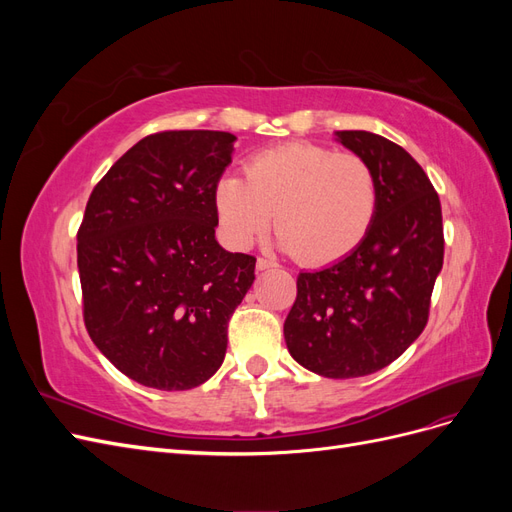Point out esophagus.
I'll use <instances>...</instances> for the list:
<instances>
[{
    "mask_svg": "<svg viewBox=\"0 0 512 512\" xmlns=\"http://www.w3.org/2000/svg\"><path fill=\"white\" fill-rule=\"evenodd\" d=\"M277 265L273 260H269V258H258L256 260V271H267V269H275Z\"/></svg>",
    "mask_w": 512,
    "mask_h": 512,
    "instance_id": "obj_1",
    "label": "esophagus"
}]
</instances>
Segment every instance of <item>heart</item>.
Listing matches in <instances>:
<instances>
[{"mask_svg":"<svg viewBox=\"0 0 512 512\" xmlns=\"http://www.w3.org/2000/svg\"><path fill=\"white\" fill-rule=\"evenodd\" d=\"M245 179L224 175L213 192L220 235L243 250L277 224L282 250L305 265L352 254L374 224V170L352 151L286 143L245 162Z\"/></svg>","mask_w":512,"mask_h":512,"instance_id":"obj_1","label":"heart"}]
</instances>
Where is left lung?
<instances>
[{
  "label": "left lung",
  "instance_id": "obj_1",
  "mask_svg": "<svg viewBox=\"0 0 512 512\" xmlns=\"http://www.w3.org/2000/svg\"><path fill=\"white\" fill-rule=\"evenodd\" d=\"M335 136L374 170L376 218L352 254L299 273L284 337L299 365L344 380L393 363L423 333L444 232L440 198L404 147L365 130Z\"/></svg>",
  "mask_w": 512,
  "mask_h": 512
}]
</instances>
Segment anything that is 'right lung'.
Returning a JSON list of instances; mask_svg holds the SVG:
<instances>
[{"mask_svg":"<svg viewBox=\"0 0 512 512\" xmlns=\"http://www.w3.org/2000/svg\"><path fill=\"white\" fill-rule=\"evenodd\" d=\"M237 136L170 130L111 166L79 228L83 318L121 374L188 391L220 369L228 320L254 284L256 258L215 241L213 192Z\"/></svg>","mask_w":512,"mask_h":512,"instance_id":"obj_1","label":"right lung"}]
</instances>
